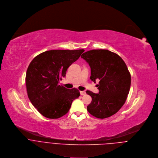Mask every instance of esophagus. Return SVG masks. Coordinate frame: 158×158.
Here are the masks:
<instances>
[{"mask_svg":"<svg viewBox=\"0 0 158 158\" xmlns=\"http://www.w3.org/2000/svg\"><path fill=\"white\" fill-rule=\"evenodd\" d=\"M80 94H81V95H85L86 94V92L85 91H80Z\"/></svg>","mask_w":158,"mask_h":158,"instance_id":"obj_1","label":"esophagus"}]
</instances>
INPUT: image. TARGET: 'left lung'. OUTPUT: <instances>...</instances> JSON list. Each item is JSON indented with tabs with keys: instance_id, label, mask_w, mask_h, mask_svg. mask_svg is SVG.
<instances>
[{
	"instance_id": "left-lung-1",
	"label": "left lung",
	"mask_w": 158,
	"mask_h": 158,
	"mask_svg": "<svg viewBox=\"0 0 158 158\" xmlns=\"http://www.w3.org/2000/svg\"><path fill=\"white\" fill-rule=\"evenodd\" d=\"M91 69L90 79L99 81L98 93L87 90L92 101L88 111L103 119L116 113L123 106L130 89L131 75L127 65L116 53L108 50H92L81 56Z\"/></svg>"
}]
</instances>
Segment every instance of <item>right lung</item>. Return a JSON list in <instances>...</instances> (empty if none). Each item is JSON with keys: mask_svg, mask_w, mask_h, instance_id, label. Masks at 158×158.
Masks as SVG:
<instances>
[{"mask_svg": "<svg viewBox=\"0 0 158 158\" xmlns=\"http://www.w3.org/2000/svg\"><path fill=\"white\" fill-rule=\"evenodd\" d=\"M84 51L48 50L30 62L25 77L28 97L44 116L57 119L66 114L73 101L80 97L77 89H67L58 83L65 77L67 69Z\"/></svg>", "mask_w": 158, "mask_h": 158, "instance_id": "obj_1", "label": "right lung"}]
</instances>
